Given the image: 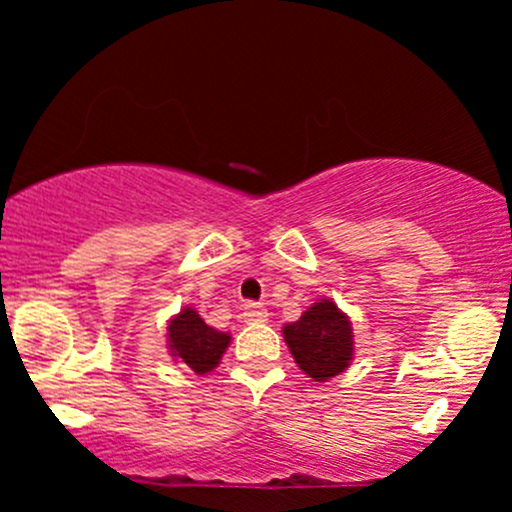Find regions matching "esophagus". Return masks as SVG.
<instances>
[{
    "label": "esophagus",
    "instance_id": "34e87169",
    "mask_svg": "<svg viewBox=\"0 0 512 512\" xmlns=\"http://www.w3.org/2000/svg\"><path fill=\"white\" fill-rule=\"evenodd\" d=\"M267 317H269V313L262 303H245V308H243L245 322H264Z\"/></svg>",
    "mask_w": 512,
    "mask_h": 512
}]
</instances>
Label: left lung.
<instances>
[{"label": "left lung", "instance_id": "left-lung-1", "mask_svg": "<svg viewBox=\"0 0 512 512\" xmlns=\"http://www.w3.org/2000/svg\"><path fill=\"white\" fill-rule=\"evenodd\" d=\"M284 339L298 368L317 383L344 373L354 358L351 320L330 298L313 303L301 320L286 325Z\"/></svg>", "mask_w": 512, "mask_h": 512}]
</instances>
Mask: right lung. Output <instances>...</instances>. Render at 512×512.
<instances>
[{
	"mask_svg": "<svg viewBox=\"0 0 512 512\" xmlns=\"http://www.w3.org/2000/svg\"><path fill=\"white\" fill-rule=\"evenodd\" d=\"M228 344H231V334L209 327L195 308H182L168 325L170 356L178 358L197 375L209 373L219 366Z\"/></svg>",
	"mask_w": 512,
	"mask_h": 512,
	"instance_id": "obj_1",
	"label": "right lung"
}]
</instances>
